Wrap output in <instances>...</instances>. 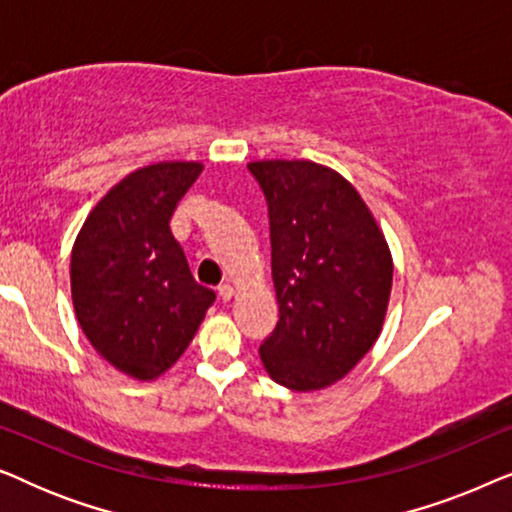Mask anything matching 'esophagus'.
<instances>
[{
  "instance_id": "1",
  "label": "esophagus",
  "mask_w": 512,
  "mask_h": 512,
  "mask_svg": "<svg viewBox=\"0 0 512 512\" xmlns=\"http://www.w3.org/2000/svg\"><path fill=\"white\" fill-rule=\"evenodd\" d=\"M235 296V291H233V286L230 284H223V286H219V298L223 300V303H228L230 298Z\"/></svg>"
}]
</instances>
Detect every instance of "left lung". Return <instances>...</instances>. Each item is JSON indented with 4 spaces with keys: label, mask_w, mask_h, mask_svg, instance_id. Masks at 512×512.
<instances>
[{
    "label": "left lung",
    "mask_w": 512,
    "mask_h": 512,
    "mask_svg": "<svg viewBox=\"0 0 512 512\" xmlns=\"http://www.w3.org/2000/svg\"><path fill=\"white\" fill-rule=\"evenodd\" d=\"M249 172L268 202L279 321L261 361L277 384L317 391L373 347L394 263L356 188L312 160H258Z\"/></svg>",
    "instance_id": "left-lung-1"
}]
</instances>
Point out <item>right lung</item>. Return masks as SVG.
<instances>
[{"label":"right lung","instance_id":"obj_1","mask_svg":"<svg viewBox=\"0 0 512 512\" xmlns=\"http://www.w3.org/2000/svg\"><path fill=\"white\" fill-rule=\"evenodd\" d=\"M200 172L174 160L135 170L97 202L74 242L76 319L100 356L137 380L163 375L186 352L216 298L195 282L170 230Z\"/></svg>","mask_w":512,"mask_h":512}]
</instances>
